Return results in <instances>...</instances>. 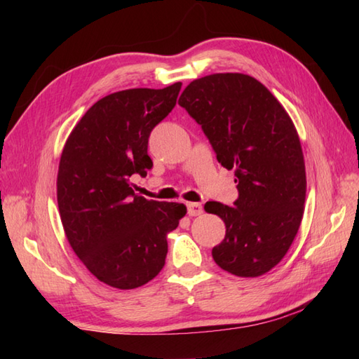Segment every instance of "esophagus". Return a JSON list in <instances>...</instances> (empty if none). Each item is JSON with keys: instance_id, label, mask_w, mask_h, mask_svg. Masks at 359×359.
<instances>
[{"instance_id": "34e87169", "label": "esophagus", "mask_w": 359, "mask_h": 359, "mask_svg": "<svg viewBox=\"0 0 359 359\" xmlns=\"http://www.w3.org/2000/svg\"><path fill=\"white\" fill-rule=\"evenodd\" d=\"M187 208H188V216H191V217L202 215V211H203L201 203H193V202L187 203Z\"/></svg>"}]
</instances>
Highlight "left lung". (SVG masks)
Returning a JSON list of instances; mask_svg holds the SVG:
<instances>
[{"instance_id":"left-lung-1","label":"left lung","mask_w":359,"mask_h":359,"mask_svg":"<svg viewBox=\"0 0 359 359\" xmlns=\"http://www.w3.org/2000/svg\"><path fill=\"white\" fill-rule=\"evenodd\" d=\"M179 104L238 184L233 207L205 203L226 226L212 259L236 276H261L285 256L304 215L306 165L293 121L262 83L243 74L197 79Z\"/></svg>"}]
</instances>
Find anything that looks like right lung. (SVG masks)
Wrapping results in <instances>:
<instances>
[{
    "label": "right lung",
    "instance_id": "1",
    "mask_svg": "<svg viewBox=\"0 0 359 359\" xmlns=\"http://www.w3.org/2000/svg\"><path fill=\"white\" fill-rule=\"evenodd\" d=\"M180 88L103 97L74 128L60 158L57 201L66 238L111 287L131 290L154 279L165 265L166 236L187 215L184 203L148 201L131 184L152 168L149 134L172 111Z\"/></svg>",
    "mask_w": 359,
    "mask_h": 359
}]
</instances>
